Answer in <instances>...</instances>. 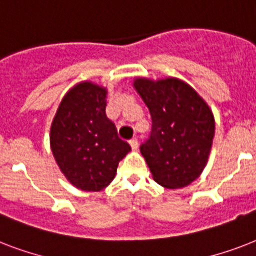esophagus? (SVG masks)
I'll return each instance as SVG.
<instances>
[{"label":"esophagus","instance_id":"obj_1","mask_svg":"<svg viewBox=\"0 0 256 256\" xmlns=\"http://www.w3.org/2000/svg\"><path fill=\"white\" fill-rule=\"evenodd\" d=\"M130 146H132V150H136L138 148V140L136 138H132L130 140Z\"/></svg>","mask_w":256,"mask_h":256}]
</instances>
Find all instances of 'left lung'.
<instances>
[{
  "label": "left lung",
  "mask_w": 256,
  "mask_h": 256,
  "mask_svg": "<svg viewBox=\"0 0 256 256\" xmlns=\"http://www.w3.org/2000/svg\"><path fill=\"white\" fill-rule=\"evenodd\" d=\"M134 88L152 116V132L140 152L160 186L180 188L198 178L208 160L215 122L194 88L176 78H138Z\"/></svg>",
  "instance_id": "left-lung-1"
}]
</instances>
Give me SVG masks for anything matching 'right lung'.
<instances>
[{"label":"right lung","mask_w":256,"mask_h":256,"mask_svg":"<svg viewBox=\"0 0 256 256\" xmlns=\"http://www.w3.org/2000/svg\"><path fill=\"white\" fill-rule=\"evenodd\" d=\"M106 88L82 82L66 92L50 128L52 152L70 183L100 191L132 148L106 116Z\"/></svg>","instance_id":"right-lung-1"}]
</instances>
